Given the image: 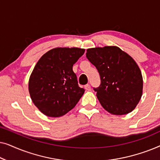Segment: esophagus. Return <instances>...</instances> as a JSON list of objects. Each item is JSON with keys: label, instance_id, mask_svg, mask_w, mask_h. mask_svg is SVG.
<instances>
[{"label": "esophagus", "instance_id": "obj_1", "mask_svg": "<svg viewBox=\"0 0 160 160\" xmlns=\"http://www.w3.org/2000/svg\"><path fill=\"white\" fill-rule=\"evenodd\" d=\"M84 88H85V89H87V90L89 91V90H90L91 87H90V85L87 84H86V85H85V86H84Z\"/></svg>", "mask_w": 160, "mask_h": 160}]
</instances>
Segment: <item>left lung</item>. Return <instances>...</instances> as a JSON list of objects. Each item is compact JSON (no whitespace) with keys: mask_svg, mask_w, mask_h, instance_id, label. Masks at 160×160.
Instances as JSON below:
<instances>
[{"mask_svg":"<svg viewBox=\"0 0 160 160\" xmlns=\"http://www.w3.org/2000/svg\"><path fill=\"white\" fill-rule=\"evenodd\" d=\"M86 56L100 74V85L94 90L102 108L114 115L134 110L143 93V77L135 61L115 46L88 49Z\"/></svg>","mask_w":160,"mask_h":160,"instance_id":"left-lung-1","label":"left lung"}]
</instances>
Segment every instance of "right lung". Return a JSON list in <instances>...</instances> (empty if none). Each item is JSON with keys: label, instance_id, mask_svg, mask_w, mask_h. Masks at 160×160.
Segmentation results:
<instances>
[{"label": "right lung", "instance_id": "obj_1", "mask_svg": "<svg viewBox=\"0 0 160 160\" xmlns=\"http://www.w3.org/2000/svg\"><path fill=\"white\" fill-rule=\"evenodd\" d=\"M80 48H54L39 59L30 76L32 101L43 114L59 117L73 109L84 89L78 87L73 65L84 53Z\"/></svg>", "mask_w": 160, "mask_h": 160}]
</instances>
